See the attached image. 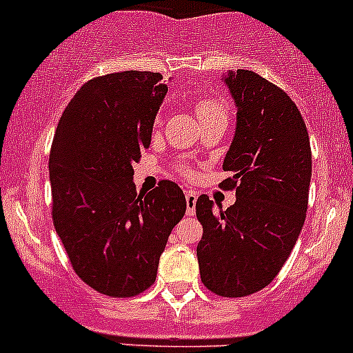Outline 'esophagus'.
Wrapping results in <instances>:
<instances>
[{"label":"esophagus","mask_w":353,"mask_h":353,"mask_svg":"<svg viewBox=\"0 0 353 353\" xmlns=\"http://www.w3.org/2000/svg\"><path fill=\"white\" fill-rule=\"evenodd\" d=\"M186 213L188 215L196 213V193L194 191H186Z\"/></svg>","instance_id":"obj_1"}]
</instances>
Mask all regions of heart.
<instances>
[{
  "label": "heart",
  "instance_id": "1",
  "mask_svg": "<svg viewBox=\"0 0 353 353\" xmlns=\"http://www.w3.org/2000/svg\"><path fill=\"white\" fill-rule=\"evenodd\" d=\"M196 114L198 119H206V117L216 116V114H225V108H223L222 102H219L216 99L212 97H199L196 101ZM160 123V117H157L155 124Z\"/></svg>",
  "mask_w": 353,
  "mask_h": 353
}]
</instances>
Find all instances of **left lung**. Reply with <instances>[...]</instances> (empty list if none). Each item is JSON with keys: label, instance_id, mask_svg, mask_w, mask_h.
Segmentation results:
<instances>
[{"label": "left lung", "instance_id": "obj_1", "mask_svg": "<svg viewBox=\"0 0 353 353\" xmlns=\"http://www.w3.org/2000/svg\"><path fill=\"white\" fill-rule=\"evenodd\" d=\"M236 105V133L223 159L236 203L201 194L196 248L201 282L222 297H244L270 285L285 265L307 212L312 162L301 112L276 85L249 70L222 74Z\"/></svg>", "mask_w": 353, "mask_h": 353}]
</instances>
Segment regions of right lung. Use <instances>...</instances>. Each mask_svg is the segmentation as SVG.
Returning a JSON list of instances; mask_svg holds the SVG:
<instances>
[{"instance_id":"1","label":"right lung","mask_w":353,"mask_h":353,"mask_svg":"<svg viewBox=\"0 0 353 353\" xmlns=\"http://www.w3.org/2000/svg\"><path fill=\"white\" fill-rule=\"evenodd\" d=\"M165 94L160 73L97 77L74 94L56 128L54 229L77 275L109 297H133L155 282L160 254L186 213L172 181L140 194L133 183Z\"/></svg>"}]
</instances>
